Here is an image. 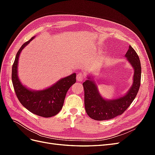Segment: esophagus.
Segmentation results:
<instances>
[{
    "instance_id": "34e87169",
    "label": "esophagus",
    "mask_w": 155,
    "mask_h": 155,
    "mask_svg": "<svg viewBox=\"0 0 155 155\" xmlns=\"http://www.w3.org/2000/svg\"><path fill=\"white\" fill-rule=\"evenodd\" d=\"M85 77V74H83V73H81V72H79L78 75H77V81H81L83 80L84 78Z\"/></svg>"
}]
</instances>
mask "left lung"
<instances>
[{
    "label": "left lung",
    "instance_id": "left-lung-1",
    "mask_svg": "<svg viewBox=\"0 0 155 155\" xmlns=\"http://www.w3.org/2000/svg\"><path fill=\"white\" fill-rule=\"evenodd\" d=\"M130 65L134 68L132 86L124 96L113 100H105L97 91L94 81L90 76L83 83L85 92V107L88 116L95 120H106L122 114L137 96L141 81V64L136 51L129 46L125 54Z\"/></svg>",
    "mask_w": 155,
    "mask_h": 155
}]
</instances>
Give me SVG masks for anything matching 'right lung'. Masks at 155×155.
Returning a JSON list of instances; mask_svg holds the SVG:
<instances>
[{"instance_id":"right-lung-1","label":"right lung","mask_w":155,"mask_h":155,"mask_svg":"<svg viewBox=\"0 0 155 155\" xmlns=\"http://www.w3.org/2000/svg\"><path fill=\"white\" fill-rule=\"evenodd\" d=\"M34 37L23 44L17 51L12 67V83L18 101L26 109L36 115L50 118L58 114L61 110L67 91L76 81V74L74 73L61 79L50 87L41 91H31L23 85L18 78V58L23 48Z\"/></svg>"}]
</instances>
